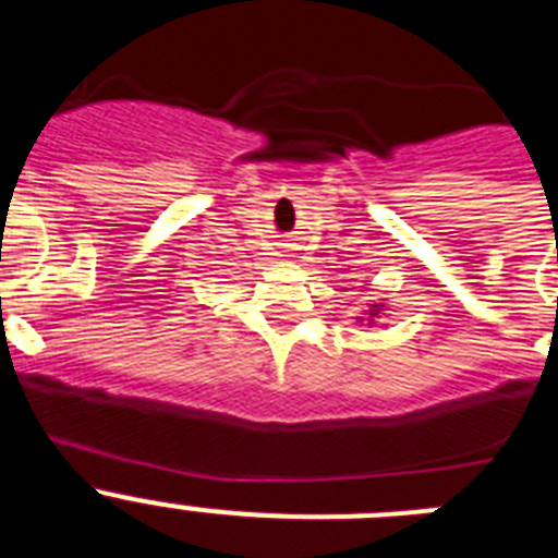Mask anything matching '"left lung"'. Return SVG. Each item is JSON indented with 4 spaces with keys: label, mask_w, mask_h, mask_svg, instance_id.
<instances>
[{
    "label": "left lung",
    "mask_w": 558,
    "mask_h": 558,
    "mask_svg": "<svg viewBox=\"0 0 558 558\" xmlns=\"http://www.w3.org/2000/svg\"><path fill=\"white\" fill-rule=\"evenodd\" d=\"M372 315H377V313H372Z\"/></svg>",
    "instance_id": "1"
}]
</instances>
